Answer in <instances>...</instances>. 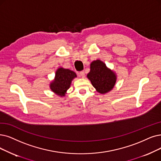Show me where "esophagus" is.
Here are the masks:
<instances>
[{
  "label": "esophagus",
  "instance_id": "34e87169",
  "mask_svg": "<svg viewBox=\"0 0 161 161\" xmlns=\"http://www.w3.org/2000/svg\"><path fill=\"white\" fill-rule=\"evenodd\" d=\"M79 76H80V77H82V78H84V77L85 76V72H84V70H82V71L79 72Z\"/></svg>",
  "mask_w": 161,
  "mask_h": 161
}]
</instances>
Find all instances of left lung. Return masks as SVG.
<instances>
[{"label":"left lung","instance_id":"obj_1","mask_svg":"<svg viewBox=\"0 0 161 161\" xmlns=\"http://www.w3.org/2000/svg\"><path fill=\"white\" fill-rule=\"evenodd\" d=\"M96 91L100 94H106L114 88L117 76L106 64L100 60H96L91 64V70L87 75Z\"/></svg>","mask_w":161,"mask_h":161}]
</instances>
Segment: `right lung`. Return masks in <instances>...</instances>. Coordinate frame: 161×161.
<instances>
[{
	"instance_id": "add662e5",
	"label": "right lung",
	"mask_w": 161,
	"mask_h": 161,
	"mask_svg": "<svg viewBox=\"0 0 161 161\" xmlns=\"http://www.w3.org/2000/svg\"><path fill=\"white\" fill-rule=\"evenodd\" d=\"M75 77L76 75L73 70L60 67L56 70L55 79L50 83V88L52 92L61 97L65 96Z\"/></svg>"
}]
</instances>
